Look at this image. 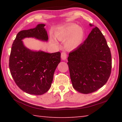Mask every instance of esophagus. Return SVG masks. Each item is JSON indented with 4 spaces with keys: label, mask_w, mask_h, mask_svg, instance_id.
<instances>
[{
    "label": "esophagus",
    "mask_w": 122,
    "mask_h": 122,
    "mask_svg": "<svg viewBox=\"0 0 122 122\" xmlns=\"http://www.w3.org/2000/svg\"><path fill=\"white\" fill-rule=\"evenodd\" d=\"M67 53L66 52H62L61 53V57L62 60H66V59H67Z\"/></svg>",
    "instance_id": "1"
}]
</instances>
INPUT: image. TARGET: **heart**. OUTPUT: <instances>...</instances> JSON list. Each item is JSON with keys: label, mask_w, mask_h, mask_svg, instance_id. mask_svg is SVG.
Wrapping results in <instances>:
<instances>
[{"label": "heart", "mask_w": 122, "mask_h": 122, "mask_svg": "<svg viewBox=\"0 0 122 122\" xmlns=\"http://www.w3.org/2000/svg\"><path fill=\"white\" fill-rule=\"evenodd\" d=\"M56 37L60 41L66 40L65 47L72 50L77 48L82 43L84 37V31L77 25L71 24L59 30L56 34ZM53 42L56 44L55 40H53Z\"/></svg>", "instance_id": "heart-1"}]
</instances>
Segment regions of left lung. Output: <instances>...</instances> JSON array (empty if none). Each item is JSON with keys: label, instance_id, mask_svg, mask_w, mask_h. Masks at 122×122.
Masks as SVG:
<instances>
[{"label": "left lung", "instance_id": "1", "mask_svg": "<svg viewBox=\"0 0 122 122\" xmlns=\"http://www.w3.org/2000/svg\"><path fill=\"white\" fill-rule=\"evenodd\" d=\"M94 27L88 38L69 54L67 62L73 88L87 94L104 85L110 77L112 61L109 47L101 30Z\"/></svg>", "mask_w": 122, "mask_h": 122}]
</instances>
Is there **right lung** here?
I'll use <instances>...</instances> for the list:
<instances>
[{
    "label": "right lung",
    "instance_id": "add662e5",
    "mask_svg": "<svg viewBox=\"0 0 122 122\" xmlns=\"http://www.w3.org/2000/svg\"><path fill=\"white\" fill-rule=\"evenodd\" d=\"M44 24L19 32L12 44L9 67L12 77L20 89L26 93L41 95L50 89L54 73L61 61L60 51L48 53L33 51L25 46L22 40L32 38L47 42L48 34Z\"/></svg>",
    "mask_w": 122,
    "mask_h": 122
}]
</instances>
